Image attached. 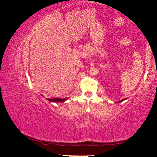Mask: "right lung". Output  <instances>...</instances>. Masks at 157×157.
Masks as SVG:
<instances>
[{"mask_svg":"<svg viewBox=\"0 0 157 157\" xmlns=\"http://www.w3.org/2000/svg\"><path fill=\"white\" fill-rule=\"evenodd\" d=\"M49 101L51 102H63L66 100V99H59L58 98H50V99H47Z\"/></svg>","mask_w":157,"mask_h":157,"instance_id":"add662e5","label":"right lung"}]
</instances>
